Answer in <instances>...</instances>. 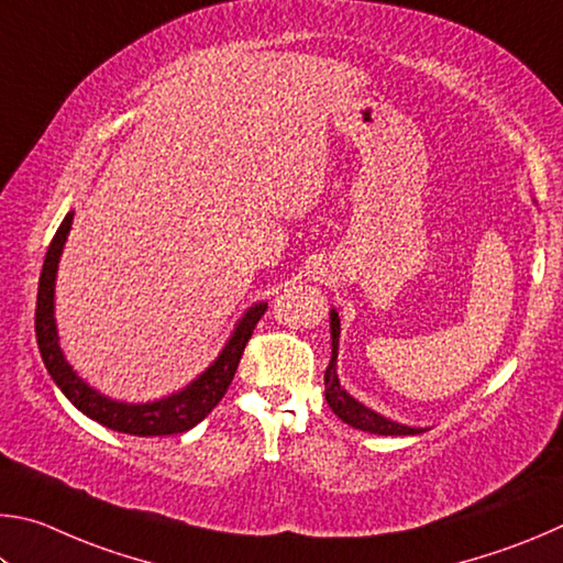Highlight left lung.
Segmentation results:
<instances>
[{"label":"left lung","mask_w":563,"mask_h":563,"mask_svg":"<svg viewBox=\"0 0 563 563\" xmlns=\"http://www.w3.org/2000/svg\"><path fill=\"white\" fill-rule=\"evenodd\" d=\"M339 336H341V319L336 309H331V361L329 368L323 373V386H327V402L329 408L336 412V416L349 422L351 428L363 430V432H373V435H418V432H426L422 428H408L402 422L390 420L380 412L371 410L358 402L351 393L343 390L339 383V373H336V358H339Z\"/></svg>","instance_id":"obj_1"}]
</instances>
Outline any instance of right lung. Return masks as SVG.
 <instances>
[{
    "label": "right lung",
    "instance_id": "right-lung-1",
    "mask_svg": "<svg viewBox=\"0 0 563 563\" xmlns=\"http://www.w3.org/2000/svg\"><path fill=\"white\" fill-rule=\"evenodd\" d=\"M74 212L64 217L58 224L52 244H48L46 260L42 276H38V294H36V343L42 351L44 366L48 376L62 388L64 396L74 402V406L101 426L111 428L115 432H125V435L137 438H155V435H175V432H187L195 428L197 422L210 416V410L222 400V396L230 388L234 378V371L240 366V358L244 353L246 341L252 339V331L256 321L264 317L266 303H254L246 309L244 317L236 323L230 341L224 343L210 366H207L200 376H197L190 386L173 393V396L153 400V402H121L103 396V393L93 390L84 378L76 376V371L68 366L62 346H58L56 333V319H54V287H56V269L58 260H62L64 244L68 230H71Z\"/></svg>",
    "mask_w": 563,
    "mask_h": 563
}]
</instances>
